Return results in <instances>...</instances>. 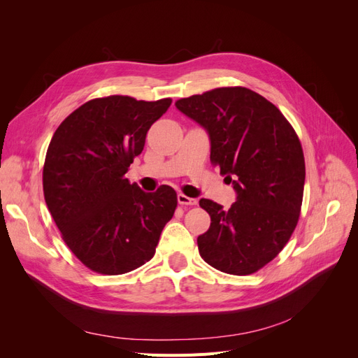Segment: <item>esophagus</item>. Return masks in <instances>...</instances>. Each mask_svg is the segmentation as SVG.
Segmentation results:
<instances>
[{
  "instance_id": "esophagus-1",
  "label": "esophagus",
  "mask_w": 358,
  "mask_h": 358,
  "mask_svg": "<svg viewBox=\"0 0 358 358\" xmlns=\"http://www.w3.org/2000/svg\"><path fill=\"white\" fill-rule=\"evenodd\" d=\"M178 201H179V204H182V206H194V204H197V200H196V199L187 197L185 194H178Z\"/></svg>"
}]
</instances>
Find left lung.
Segmentation results:
<instances>
[{
    "label": "left lung",
    "instance_id": "8db88e82",
    "mask_svg": "<svg viewBox=\"0 0 358 358\" xmlns=\"http://www.w3.org/2000/svg\"><path fill=\"white\" fill-rule=\"evenodd\" d=\"M210 140V159L236 191L230 209L208 199L201 258L230 275H251L282 251L294 231L305 187V158L294 129L259 94L234 86L176 101Z\"/></svg>",
    "mask_w": 358,
    "mask_h": 358
}]
</instances>
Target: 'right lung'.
I'll use <instances>...</instances> for the list:
<instances>
[{"label": "right lung", "instance_id": "1", "mask_svg": "<svg viewBox=\"0 0 358 358\" xmlns=\"http://www.w3.org/2000/svg\"><path fill=\"white\" fill-rule=\"evenodd\" d=\"M170 104L95 99L64 119L50 140L43 167L48 209L71 252L96 273L122 275L149 262L175 213L171 187L145 192L125 178Z\"/></svg>", "mask_w": 358, "mask_h": 358}]
</instances>
